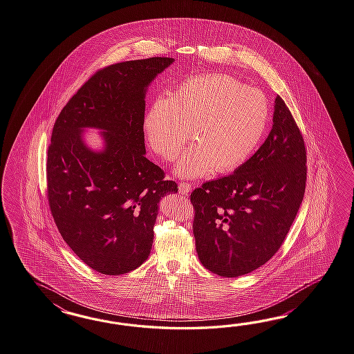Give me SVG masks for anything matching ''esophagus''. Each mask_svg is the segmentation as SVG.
Here are the masks:
<instances>
[{"label":"esophagus","mask_w":354,"mask_h":354,"mask_svg":"<svg viewBox=\"0 0 354 354\" xmlns=\"http://www.w3.org/2000/svg\"><path fill=\"white\" fill-rule=\"evenodd\" d=\"M190 190H192V187H190V184H188V183H180L179 184V193L180 194H188L189 193Z\"/></svg>","instance_id":"34e87169"}]
</instances>
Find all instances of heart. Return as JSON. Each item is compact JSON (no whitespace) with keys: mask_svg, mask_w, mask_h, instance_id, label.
<instances>
[{"mask_svg":"<svg viewBox=\"0 0 354 354\" xmlns=\"http://www.w3.org/2000/svg\"><path fill=\"white\" fill-rule=\"evenodd\" d=\"M266 95L226 74L188 78L169 98H157L143 121L147 140L164 161H174L189 139L193 146L176 164L183 178L212 170L232 173L259 146L268 120Z\"/></svg>","mask_w":354,"mask_h":354,"instance_id":"1","label":"heart"}]
</instances>
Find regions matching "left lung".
<instances>
[{"mask_svg":"<svg viewBox=\"0 0 354 354\" xmlns=\"http://www.w3.org/2000/svg\"><path fill=\"white\" fill-rule=\"evenodd\" d=\"M272 121L250 160L190 194L199 261L216 275L236 277L265 265L284 243L302 203L306 147L280 95Z\"/></svg>","mask_w":354,"mask_h":354,"instance_id":"obj_1","label":"left lung"}]
</instances>
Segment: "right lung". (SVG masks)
<instances>
[{"mask_svg": "<svg viewBox=\"0 0 354 354\" xmlns=\"http://www.w3.org/2000/svg\"><path fill=\"white\" fill-rule=\"evenodd\" d=\"M171 57L125 61L98 70L62 109L47 152V197L62 239L89 268L121 275L149 256L162 197L178 184L146 157L147 88ZM102 129L93 151L82 131Z\"/></svg>", "mask_w": 354, "mask_h": 354, "instance_id": "1", "label": "right lung"}]
</instances>
